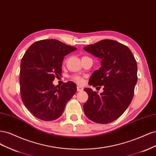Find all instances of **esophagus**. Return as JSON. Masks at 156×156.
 <instances>
[{"instance_id": "1", "label": "esophagus", "mask_w": 156, "mask_h": 156, "mask_svg": "<svg viewBox=\"0 0 156 156\" xmlns=\"http://www.w3.org/2000/svg\"><path fill=\"white\" fill-rule=\"evenodd\" d=\"M83 90V88L82 87H79V86L77 87V92H81V91Z\"/></svg>"}]
</instances>
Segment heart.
Masks as SVG:
<instances>
[{"label":"heart","instance_id":"b5f03b06","mask_svg":"<svg viewBox=\"0 0 156 156\" xmlns=\"http://www.w3.org/2000/svg\"><path fill=\"white\" fill-rule=\"evenodd\" d=\"M71 79H72L73 81L76 82L78 84H82L83 83V79L77 75H73L71 76Z\"/></svg>","mask_w":156,"mask_h":156}]
</instances>
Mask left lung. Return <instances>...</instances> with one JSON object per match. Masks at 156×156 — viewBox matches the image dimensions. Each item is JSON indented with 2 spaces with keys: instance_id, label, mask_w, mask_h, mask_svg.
I'll list each match as a JSON object with an SVG mask.
<instances>
[{
  "instance_id": "obj_1",
  "label": "left lung",
  "mask_w": 156,
  "mask_h": 156,
  "mask_svg": "<svg viewBox=\"0 0 156 156\" xmlns=\"http://www.w3.org/2000/svg\"><path fill=\"white\" fill-rule=\"evenodd\" d=\"M84 49L101 59V66L94 71L88 83L103 88L100 94L84 89L88 95L83 105L84 114L96 123H111L123 114L133 100L138 79L136 60L126 45L112 40H101Z\"/></svg>"
}]
</instances>
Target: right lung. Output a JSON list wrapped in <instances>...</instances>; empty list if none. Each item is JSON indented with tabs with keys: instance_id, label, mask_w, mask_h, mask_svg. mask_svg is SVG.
I'll use <instances>...</instances> for the list:
<instances>
[{
	"instance_id": "obj_1",
	"label": "right lung",
	"mask_w": 156,
	"mask_h": 156,
	"mask_svg": "<svg viewBox=\"0 0 156 156\" xmlns=\"http://www.w3.org/2000/svg\"><path fill=\"white\" fill-rule=\"evenodd\" d=\"M76 49L57 40H42L32 44L23 55L20 77L21 100L37 119H58L77 92L72 81L58 88L53 84L55 77L61 76L64 56Z\"/></svg>"
}]
</instances>
